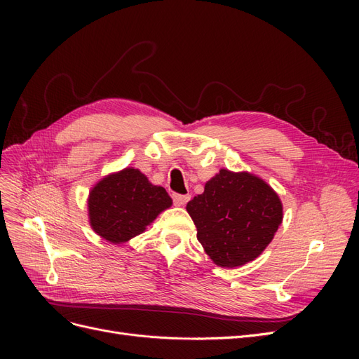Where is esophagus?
<instances>
[{"instance_id":"esophagus-1","label":"esophagus","mask_w":359,"mask_h":359,"mask_svg":"<svg viewBox=\"0 0 359 359\" xmlns=\"http://www.w3.org/2000/svg\"><path fill=\"white\" fill-rule=\"evenodd\" d=\"M172 199H173V203H175L177 206H184L189 201H190V194H178V193H173L172 194Z\"/></svg>"}]
</instances>
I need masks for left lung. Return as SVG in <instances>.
<instances>
[{
	"label": "left lung",
	"mask_w": 359,
	"mask_h": 359,
	"mask_svg": "<svg viewBox=\"0 0 359 359\" xmlns=\"http://www.w3.org/2000/svg\"><path fill=\"white\" fill-rule=\"evenodd\" d=\"M198 241L215 265L236 268L252 262L283 220L278 194L248 172L222 169L187 203Z\"/></svg>",
	"instance_id": "8db88e82"
}]
</instances>
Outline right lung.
Wrapping results in <instances>:
<instances>
[{
    "mask_svg": "<svg viewBox=\"0 0 359 359\" xmlns=\"http://www.w3.org/2000/svg\"><path fill=\"white\" fill-rule=\"evenodd\" d=\"M168 191L148 181L142 172L126 168L100 180L90 191V224L97 235L123 244L142 233L156 217L168 210Z\"/></svg>",
    "mask_w": 359,
    "mask_h": 359,
    "instance_id": "obj_1",
    "label": "right lung"
}]
</instances>
